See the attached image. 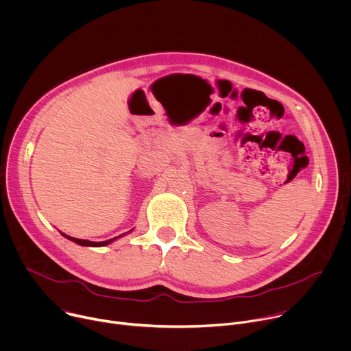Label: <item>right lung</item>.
I'll return each instance as SVG.
<instances>
[{"instance_id": "right-lung-1", "label": "right lung", "mask_w": 351, "mask_h": 351, "mask_svg": "<svg viewBox=\"0 0 351 351\" xmlns=\"http://www.w3.org/2000/svg\"><path fill=\"white\" fill-rule=\"evenodd\" d=\"M130 232V230H129ZM125 234V233H123ZM62 236H65L66 239H69V240H72V241H75V243H77V244H80V245H93V247H98V245H106V244H110L111 241H114L115 239H118L119 236H117V237H114V239H110V240H106V241H88V240H82V239H75V237H71V236H66V234H64L62 233ZM122 236V234H121Z\"/></svg>"}]
</instances>
